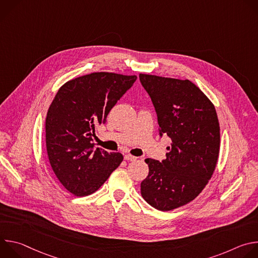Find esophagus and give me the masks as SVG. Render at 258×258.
<instances>
[{"instance_id":"1","label":"esophagus","mask_w":258,"mask_h":258,"mask_svg":"<svg viewBox=\"0 0 258 258\" xmlns=\"http://www.w3.org/2000/svg\"><path fill=\"white\" fill-rule=\"evenodd\" d=\"M124 159L127 160V161H135L137 159V157H135V156H133L131 154H125L124 155Z\"/></svg>"}]
</instances>
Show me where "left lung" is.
<instances>
[{"instance_id":"obj_1","label":"left lung","mask_w":258,"mask_h":258,"mask_svg":"<svg viewBox=\"0 0 258 258\" xmlns=\"http://www.w3.org/2000/svg\"><path fill=\"white\" fill-rule=\"evenodd\" d=\"M155 107L159 135L171 139L166 159L147 158L149 173L141 194L152 207L168 211L194 200L215 169L220 145L215 108L189 80L139 76Z\"/></svg>"}]
</instances>
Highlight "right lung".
<instances>
[{
    "mask_svg": "<svg viewBox=\"0 0 258 258\" xmlns=\"http://www.w3.org/2000/svg\"><path fill=\"white\" fill-rule=\"evenodd\" d=\"M136 80L94 72L65 83L56 94L46 117V146L54 173L71 194H93L123 160L118 152L94 150L93 137Z\"/></svg>",
    "mask_w": 258,
    "mask_h": 258,
    "instance_id": "1",
    "label": "right lung"
}]
</instances>
